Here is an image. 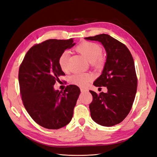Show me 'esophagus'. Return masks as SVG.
<instances>
[{"label": "esophagus", "instance_id": "34e87169", "mask_svg": "<svg viewBox=\"0 0 157 157\" xmlns=\"http://www.w3.org/2000/svg\"><path fill=\"white\" fill-rule=\"evenodd\" d=\"M80 91H81L82 92H87L88 90L86 89V88H80Z\"/></svg>", "mask_w": 157, "mask_h": 157}]
</instances>
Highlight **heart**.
<instances>
[{
    "instance_id": "1",
    "label": "heart",
    "mask_w": 157,
    "mask_h": 157,
    "mask_svg": "<svg viewBox=\"0 0 157 157\" xmlns=\"http://www.w3.org/2000/svg\"><path fill=\"white\" fill-rule=\"evenodd\" d=\"M75 49L91 63L94 67L101 69L105 65V58L102 54V48L99 44L92 42L84 41L77 46ZM69 52L64 51L59 57V65L64 72L69 71ZM91 79L92 77L89 74L77 73L71 77V81L79 86L84 87L86 86Z\"/></svg>"
}]
</instances>
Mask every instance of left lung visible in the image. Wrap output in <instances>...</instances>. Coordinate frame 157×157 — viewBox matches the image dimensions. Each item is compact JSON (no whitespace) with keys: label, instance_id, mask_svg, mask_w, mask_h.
Here are the masks:
<instances>
[{"label":"left lung","instance_id":"obj_1","mask_svg":"<svg viewBox=\"0 0 157 157\" xmlns=\"http://www.w3.org/2000/svg\"><path fill=\"white\" fill-rule=\"evenodd\" d=\"M85 39L100 42L107 52L102 74L94 85L107 87V92L98 94L90 90L93 97L89 105L90 115L101 126L118 124L130 113L136 96L137 78L134 59L126 45L110 35L101 34Z\"/></svg>","mask_w":157,"mask_h":157}]
</instances>
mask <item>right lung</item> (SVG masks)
Listing matches in <instances>:
<instances>
[{
    "label": "right lung",
    "mask_w": 157,
    "mask_h": 157,
    "mask_svg": "<svg viewBox=\"0 0 157 157\" xmlns=\"http://www.w3.org/2000/svg\"><path fill=\"white\" fill-rule=\"evenodd\" d=\"M73 39H49L33 46L20 66L19 84L23 104L38 124L56 130L68 124L80 92L76 85L67 86L63 92L53 86L60 76L59 57L75 43Z\"/></svg>",
    "instance_id": "right-lung-1"
}]
</instances>
